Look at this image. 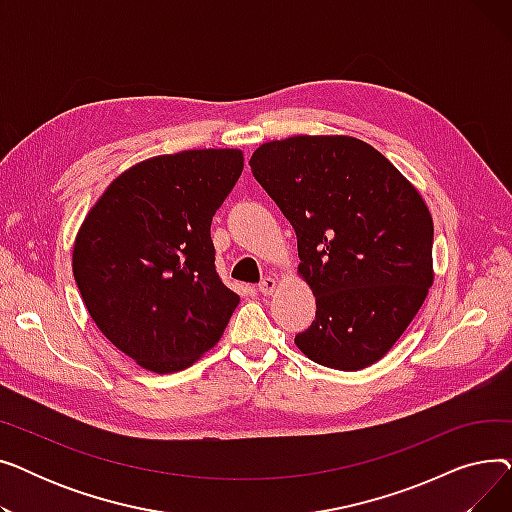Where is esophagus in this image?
<instances>
[{"label":"esophagus","instance_id":"1","mask_svg":"<svg viewBox=\"0 0 512 512\" xmlns=\"http://www.w3.org/2000/svg\"><path fill=\"white\" fill-rule=\"evenodd\" d=\"M276 288H278V280L274 276H267L259 282V292L265 294V297H267V294H272Z\"/></svg>","mask_w":512,"mask_h":512}]
</instances>
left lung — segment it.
<instances>
[{"label": "left lung", "mask_w": 512, "mask_h": 512, "mask_svg": "<svg viewBox=\"0 0 512 512\" xmlns=\"http://www.w3.org/2000/svg\"><path fill=\"white\" fill-rule=\"evenodd\" d=\"M249 166L297 232L313 324L311 361L357 371L380 361L434 284V222L417 188L371 145L342 134L263 143Z\"/></svg>", "instance_id": "left-lung-1"}]
</instances>
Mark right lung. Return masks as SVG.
I'll return each instance as SVG.
<instances>
[{
    "instance_id": "add662e5",
    "label": "right lung",
    "mask_w": 512,
    "mask_h": 512,
    "mask_svg": "<svg viewBox=\"0 0 512 512\" xmlns=\"http://www.w3.org/2000/svg\"><path fill=\"white\" fill-rule=\"evenodd\" d=\"M242 161L240 149L145 159L105 188L76 234L72 272L89 315L153 373L193 365L240 301L215 272L211 220Z\"/></svg>"
}]
</instances>
